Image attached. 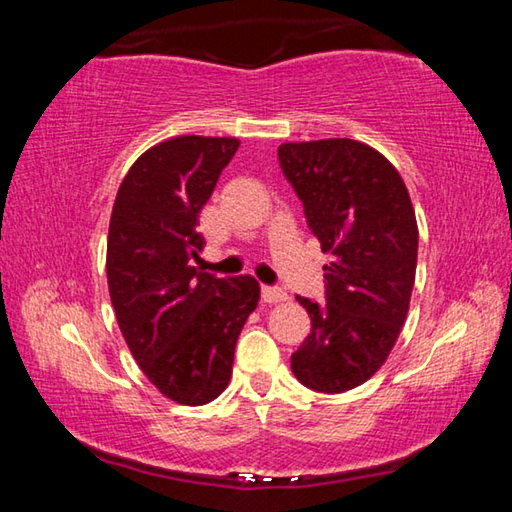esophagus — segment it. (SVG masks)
<instances>
[{"label":"esophagus","mask_w":512,"mask_h":512,"mask_svg":"<svg viewBox=\"0 0 512 512\" xmlns=\"http://www.w3.org/2000/svg\"><path fill=\"white\" fill-rule=\"evenodd\" d=\"M287 291L282 287H262V300L268 302V305H273V302H282L287 300Z\"/></svg>","instance_id":"34e87169"}]
</instances>
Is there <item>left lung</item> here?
Wrapping results in <instances>:
<instances>
[{"instance_id":"1","label":"left lung","mask_w":512,"mask_h":512,"mask_svg":"<svg viewBox=\"0 0 512 512\" xmlns=\"http://www.w3.org/2000/svg\"><path fill=\"white\" fill-rule=\"evenodd\" d=\"M277 160L309 230L334 255L325 302L296 296L311 332L291 370L311 391L345 393L381 368L406 320L418 264L411 198L393 164L354 140L282 144Z\"/></svg>"}]
</instances>
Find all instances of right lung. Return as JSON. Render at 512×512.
Wrapping results in <instances>:
<instances>
[{
    "mask_svg": "<svg viewBox=\"0 0 512 512\" xmlns=\"http://www.w3.org/2000/svg\"><path fill=\"white\" fill-rule=\"evenodd\" d=\"M239 149L232 137L183 135L137 158L108 230V289L137 366L178 404H207L228 386L235 345L259 300L255 277L198 273L196 230L216 180Z\"/></svg>",
    "mask_w": 512,
    "mask_h": 512,
    "instance_id": "add662e5",
    "label": "right lung"
}]
</instances>
